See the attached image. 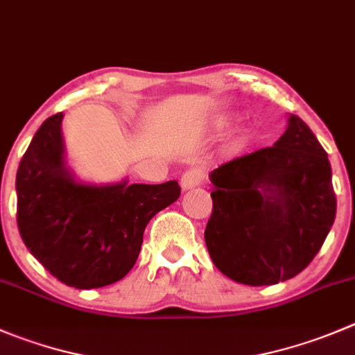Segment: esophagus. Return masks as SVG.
I'll list each match as a JSON object with an SVG mask.
<instances>
[{"label": "esophagus", "instance_id": "esophagus-1", "mask_svg": "<svg viewBox=\"0 0 355 355\" xmlns=\"http://www.w3.org/2000/svg\"><path fill=\"white\" fill-rule=\"evenodd\" d=\"M201 182H202V173L201 170H196V168H191V170L185 171L180 178V184L184 191L198 187V185H201Z\"/></svg>", "mask_w": 355, "mask_h": 355}]
</instances>
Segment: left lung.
<instances>
[{"label": "left lung", "mask_w": 355, "mask_h": 355, "mask_svg": "<svg viewBox=\"0 0 355 355\" xmlns=\"http://www.w3.org/2000/svg\"><path fill=\"white\" fill-rule=\"evenodd\" d=\"M209 180L206 246L216 269L241 284L269 286L300 274L335 222L328 154L298 116L272 147L223 163Z\"/></svg>", "instance_id": "left-lung-1"}]
</instances>
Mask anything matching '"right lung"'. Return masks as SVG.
<instances>
[{
	"label": "right lung",
	"mask_w": 355,
	"mask_h": 355,
	"mask_svg": "<svg viewBox=\"0 0 355 355\" xmlns=\"http://www.w3.org/2000/svg\"><path fill=\"white\" fill-rule=\"evenodd\" d=\"M62 118L50 116L17 170V225L24 244L67 286L92 290L123 279L139 258L149 220L175 202L180 185H90L64 159Z\"/></svg>",
	"instance_id": "add662e5"
}]
</instances>
